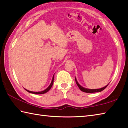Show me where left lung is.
Here are the masks:
<instances>
[{
	"label": "left lung",
	"mask_w": 128,
	"mask_h": 128,
	"mask_svg": "<svg viewBox=\"0 0 128 128\" xmlns=\"http://www.w3.org/2000/svg\"><path fill=\"white\" fill-rule=\"evenodd\" d=\"M75 81H76V82L77 85L78 86L79 88L80 89V90L82 91H83V92H87V93H94V92H101V91H102V90H104V89L108 86V85H109V84H108V85H107L106 86H104V88H98V89H90V88H84V87L81 86L78 84V81H77V80H76V78H75Z\"/></svg>",
	"instance_id": "obj_1"
}]
</instances>
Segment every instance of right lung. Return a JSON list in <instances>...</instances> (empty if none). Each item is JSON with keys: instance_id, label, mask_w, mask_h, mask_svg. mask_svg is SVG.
Segmentation results:
<instances>
[{"instance_id": "right-lung-1", "label": "right lung", "mask_w": 128, "mask_h": 128, "mask_svg": "<svg viewBox=\"0 0 128 128\" xmlns=\"http://www.w3.org/2000/svg\"><path fill=\"white\" fill-rule=\"evenodd\" d=\"M54 76H53L52 81H51V82H50V85H49V86L48 87V88H47L46 89H45V90H44L43 91H38V92H34V91H29V90H26V88H24V89H25V90H26V91H28V92L31 93V94H45V93L47 92L48 91L50 90V89L51 88L52 86V85H53V84H54Z\"/></svg>"}]
</instances>
